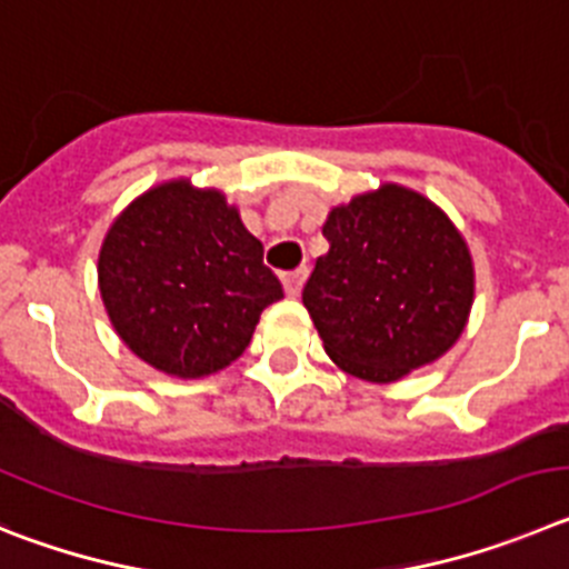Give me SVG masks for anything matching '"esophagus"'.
<instances>
[{"instance_id": "1", "label": "esophagus", "mask_w": 569, "mask_h": 569, "mask_svg": "<svg viewBox=\"0 0 569 569\" xmlns=\"http://www.w3.org/2000/svg\"><path fill=\"white\" fill-rule=\"evenodd\" d=\"M306 274H309V269H306V266H300V269H295V272H286V274H283L286 295H289V297L300 295V289H303Z\"/></svg>"}]
</instances>
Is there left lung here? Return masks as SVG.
I'll return each instance as SVG.
<instances>
[{
    "label": "left lung",
    "instance_id": "1",
    "mask_svg": "<svg viewBox=\"0 0 569 569\" xmlns=\"http://www.w3.org/2000/svg\"><path fill=\"white\" fill-rule=\"evenodd\" d=\"M329 252L303 286L326 355L368 382H393L439 360L473 306V260L448 214L382 183L335 207Z\"/></svg>",
    "mask_w": 569,
    "mask_h": 569
}]
</instances>
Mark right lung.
Listing matches in <instances>:
<instances>
[{"label": "right lung", "instance_id": "1", "mask_svg": "<svg viewBox=\"0 0 569 569\" xmlns=\"http://www.w3.org/2000/svg\"><path fill=\"white\" fill-rule=\"evenodd\" d=\"M99 289L132 355L181 380L238 360L260 311L283 297L238 209L189 181L152 187L112 221Z\"/></svg>", "mask_w": 569, "mask_h": 569}]
</instances>
